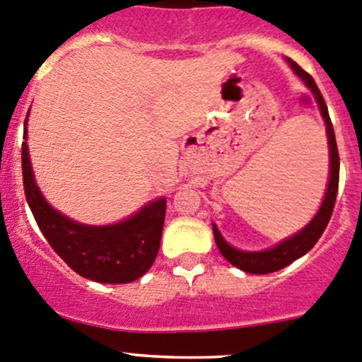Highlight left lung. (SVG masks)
<instances>
[{"label": "left lung", "mask_w": 362, "mask_h": 362, "mask_svg": "<svg viewBox=\"0 0 362 362\" xmlns=\"http://www.w3.org/2000/svg\"><path fill=\"white\" fill-rule=\"evenodd\" d=\"M288 62L291 64V68L301 80L305 81L308 88L312 90V94L315 95V100L319 104L320 115L324 118V124H326V132H327V144H329V181H327V189L326 195H324L322 206L317 211V214L314 216L310 223L305 226L303 230L296 233V235L286 238L284 242L277 244L275 247L268 249V251H259V252H247V251H238V249L232 247L225 238L221 237L219 230L216 228V225H212V232H214V240L218 249L221 251V255L225 256L226 262L232 263L233 267L240 268V270L247 272V274H272V272H277L281 268L291 264L294 259L301 258L303 255H307L322 235V232L326 230L327 223H329L331 214H333L334 202H337V193H338V181H340V156H338V148H337V139H334V130L333 124H331L329 113H327L326 100H324L322 94H320L319 87L315 85L314 78L300 68L296 62L288 59Z\"/></svg>", "instance_id": "8db88e82"}]
</instances>
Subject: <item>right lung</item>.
<instances>
[{"label": "right lung", "instance_id": "obj_1", "mask_svg": "<svg viewBox=\"0 0 362 362\" xmlns=\"http://www.w3.org/2000/svg\"><path fill=\"white\" fill-rule=\"evenodd\" d=\"M25 136L28 130H24V139ZM22 180L25 200L40 230L71 270L103 284H127L150 270L160 249L165 199L153 200L117 225H80L43 199L35 181L25 141L22 143Z\"/></svg>", "mask_w": 362, "mask_h": 362}]
</instances>
